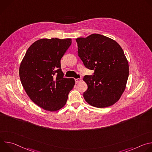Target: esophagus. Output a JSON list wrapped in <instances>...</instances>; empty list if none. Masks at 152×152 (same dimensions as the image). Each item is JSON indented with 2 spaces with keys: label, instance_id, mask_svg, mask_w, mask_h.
Wrapping results in <instances>:
<instances>
[{
  "label": "esophagus",
  "instance_id": "1",
  "mask_svg": "<svg viewBox=\"0 0 152 152\" xmlns=\"http://www.w3.org/2000/svg\"><path fill=\"white\" fill-rule=\"evenodd\" d=\"M75 80L76 82V83H79L80 82L82 81V79L81 78H77V79H75Z\"/></svg>",
  "mask_w": 152,
  "mask_h": 152
}]
</instances>
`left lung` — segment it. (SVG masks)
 Here are the masks:
<instances>
[{"label": "left lung", "mask_w": 152, "mask_h": 152, "mask_svg": "<svg viewBox=\"0 0 152 152\" xmlns=\"http://www.w3.org/2000/svg\"><path fill=\"white\" fill-rule=\"evenodd\" d=\"M76 41L84 66L94 71L83 79L88 85L83 93L85 101L99 108L112 106L124 91L129 76V64L122 48L115 40L97 34Z\"/></svg>", "instance_id": "left-lung-1"}]
</instances>
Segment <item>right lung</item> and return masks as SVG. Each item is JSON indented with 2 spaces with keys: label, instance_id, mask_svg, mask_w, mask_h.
<instances>
[{
  "label": "right lung",
  "instance_id": "add662e5",
  "mask_svg": "<svg viewBox=\"0 0 152 152\" xmlns=\"http://www.w3.org/2000/svg\"><path fill=\"white\" fill-rule=\"evenodd\" d=\"M72 44L71 38H42L28 48L19 68L20 79L31 100L43 110L56 111L66 104L75 84L64 77L61 59Z\"/></svg>",
  "mask_w": 152,
  "mask_h": 152
}]
</instances>
